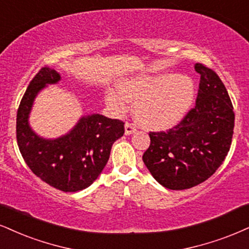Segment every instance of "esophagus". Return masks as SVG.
<instances>
[{
	"instance_id": "obj_1",
	"label": "esophagus",
	"mask_w": 249,
	"mask_h": 249,
	"mask_svg": "<svg viewBox=\"0 0 249 249\" xmlns=\"http://www.w3.org/2000/svg\"><path fill=\"white\" fill-rule=\"evenodd\" d=\"M135 131H136V128H135V125L133 124L127 122V124H124V134L125 135H131V134H134Z\"/></svg>"
}]
</instances>
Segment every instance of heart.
Instances as JSON below:
<instances>
[{"label": "heart", "instance_id": "1", "mask_svg": "<svg viewBox=\"0 0 249 249\" xmlns=\"http://www.w3.org/2000/svg\"><path fill=\"white\" fill-rule=\"evenodd\" d=\"M119 90L125 100L136 103L137 121L157 130L170 129L179 124L192 106L195 94L192 78L172 72L130 78L121 83ZM122 97L115 91H108L107 105L115 112H124L127 105Z\"/></svg>", "mask_w": 249, "mask_h": 249}]
</instances>
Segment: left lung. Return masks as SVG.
<instances>
[{
    "label": "left lung",
    "mask_w": 249,
    "mask_h": 249,
    "mask_svg": "<svg viewBox=\"0 0 249 249\" xmlns=\"http://www.w3.org/2000/svg\"><path fill=\"white\" fill-rule=\"evenodd\" d=\"M201 75L194 108L168 131L150 133L143 161L152 177L172 190L188 189L213 176L231 146L234 112L228 90L213 69L195 64Z\"/></svg>",
    "instance_id": "obj_1"
}]
</instances>
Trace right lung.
Segmentation results:
<instances>
[{"label": "right lung", "mask_w": 249, "mask_h": 249, "mask_svg": "<svg viewBox=\"0 0 249 249\" xmlns=\"http://www.w3.org/2000/svg\"><path fill=\"white\" fill-rule=\"evenodd\" d=\"M61 75L44 67L27 87L17 110V143L30 170L46 183L62 192L88 188L108 161L113 143L124 134V124L100 114L84 115L68 134L44 139L30 127L29 118L36 94Z\"/></svg>", "instance_id": "obj_1"}]
</instances>
